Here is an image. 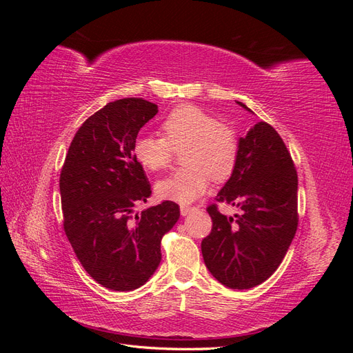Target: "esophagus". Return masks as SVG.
I'll return each mask as SVG.
<instances>
[{
  "label": "esophagus",
  "mask_w": 353,
  "mask_h": 353,
  "mask_svg": "<svg viewBox=\"0 0 353 353\" xmlns=\"http://www.w3.org/2000/svg\"><path fill=\"white\" fill-rule=\"evenodd\" d=\"M194 210H197V209L196 208H190V206H181V215L187 216V215H190L191 212H194Z\"/></svg>",
  "instance_id": "34e87169"
}]
</instances>
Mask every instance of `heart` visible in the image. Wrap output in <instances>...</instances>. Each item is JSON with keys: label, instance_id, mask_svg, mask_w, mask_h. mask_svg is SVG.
<instances>
[{"label": "heart", "instance_id": "heart-1", "mask_svg": "<svg viewBox=\"0 0 353 353\" xmlns=\"http://www.w3.org/2000/svg\"><path fill=\"white\" fill-rule=\"evenodd\" d=\"M165 137L141 135L134 144L137 162L157 172L168 168L175 150L184 152L185 168L156 184V193L165 200L190 205L208 191L210 178L227 181L236 169L239 138L230 126L197 105H178L162 123Z\"/></svg>", "mask_w": 353, "mask_h": 353}]
</instances>
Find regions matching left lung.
Wrapping results in <instances>:
<instances>
[{
    "instance_id": "obj_1",
    "label": "left lung",
    "mask_w": 353,
    "mask_h": 353,
    "mask_svg": "<svg viewBox=\"0 0 353 353\" xmlns=\"http://www.w3.org/2000/svg\"><path fill=\"white\" fill-rule=\"evenodd\" d=\"M216 200L241 212L232 218L208 208L213 225L201 241L206 268L236 290L259 285L279 268L297 230V174L271 125L258 122L240 138L236 169Z\"/></svg>"
}]
</instances>
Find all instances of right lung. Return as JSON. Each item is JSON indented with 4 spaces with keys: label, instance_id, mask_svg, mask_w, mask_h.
Segmentation results:
<instances>
[{
    "label": "right lung",
    "instance_id": "add662e5",
    "mask_svg": "<svg viewBox=\"0 0 353 353\" xmlns=\"http://www.w3.org/2000/svg\"><path fill=\"white\" fill-rule=\"evenodd\" d=\"M157 112L143 99L105 104L74 134L60 174L63 227L74 254L114 292L148 281L162 261L160 241L179 219V206L169 200L134 213L152 196L134 144Z\"/></svg>",
    "mask_w": 353,
    "mask_h": 353
}]
</instances>
